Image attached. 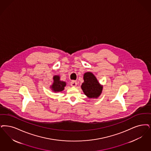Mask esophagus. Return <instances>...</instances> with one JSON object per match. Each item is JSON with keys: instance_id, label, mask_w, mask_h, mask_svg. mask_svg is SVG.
I'll use <instances>...</instances> for the list:
<instances>
[{"instance_id": "obj_1", "label": "esophagus", "mask_w": 151, "mask_h": 151, "mask_svg": "<svg viewBox=\"0 0 151 151\" xmlns=\"http://www.w3.org/2000/svg\"><path fill=\"white\" fill-rule=\"evenodd\" d=\"M71 85L72 86H76L77 85V82L75 80H73L71 82Z\"/></svg>"}]
</instances>
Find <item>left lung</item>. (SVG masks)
<instances>
[{"label": "left lung", "mask_w": 151, "mask_h": 151, "mask_svg": "<svg viewBox=\"0 0 151 151\" xmlns=\"http://www.w3.org/2000/svg\"><path fill=\"white\" fill-rule=\"evenodd\" d=\"M84 83L81 88L85 95L89 98H96L99 97L103 91V85L101 84L95 75L91 72H86L84 74Z\"/></svg>", "instance_id": "8db88e82"}]
</instances>
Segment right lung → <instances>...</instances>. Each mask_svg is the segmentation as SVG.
<instances>
[{"label": "right lung", "mask_w": 151, "mask_h": 151, "mask_svg": "<svg viewBox=\"0 0 151 151\" xmlns=\"http://www.w3.org/2000/svg\"><path fill=\"white\" fill-rule=\"evenodd\" d=\"M53 83L50 85V88L53 92H60L65 89V87L66 85V83L60 80V75H54L53 78Z\"/></svg>", "instance_id": "add662e5"}]
</instances>
